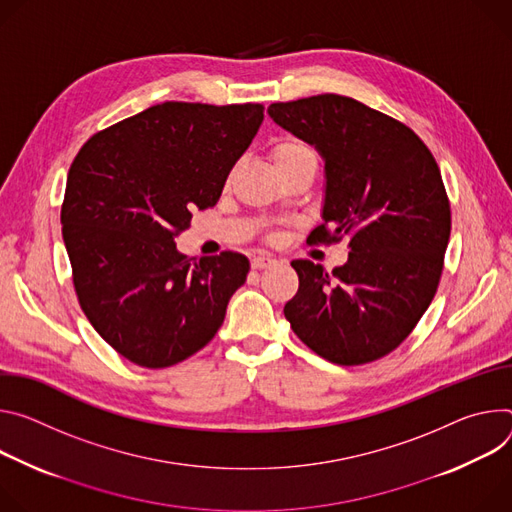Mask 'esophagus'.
I'll list each match as a JSON object with an SVG mask.
<instances>
[{
  "label": "esophagus",
  "mask_w": 512,
  "mask_h": 512,
  "mask_svg": "<svg viewBox=\"0 0 512 512\" xmlns=\"http://www.w3.org/2000/svg\"><path fill=\"white\" fill-rule=\"evenodd\" d=\"M270 266H276V258H270V256H254L252 258V268H256V270L270 268Z\"/></svg>",
  "instance_id": "esophagus-1"
}]
</instances>
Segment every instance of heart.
Wrapping results in <instances>:
<instances>
[{
    "instance_id": "heart-1",
    "label": "heart",
    "mask_w": 512,
    "mask_h": 512,
    "mask_svg": "<svg viewBox=\"0 0 512 512\" xmlns=\"http://www.w3.org/2000/svg\"><path fill=\"white\" fill-rule=\"evenodd\" d=\"M270 156H272L274 166H276V170H278V168L287 166V164H291V162H295V160H299V158H303V156H313V152H311V148H309L307 144H303L301 140L287 138V140H280V142L274 144Z\"/></svg>"
}]
</instances>
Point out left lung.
<instances>
[{
    "label": "left lung",
    "instance_id": "obj_1",
    "mask_svg": "<svg viewBox=\"0 0 512 512\" xmlns=\"http://www.w3.org/2000/svg\"><path fill=\"white\" fill-rule=\"evenodd\" d=\"M270 118L325 162L323 223L307 244L348 240L331 274L293 260L299 291L285 317L317 356L360 366L399 348L431 305L451 232L439 166L405 124L352 97L272 103Z\"/></svg>",
    "mask_w": 512,
    "mask_h": 512
}]
</instances>
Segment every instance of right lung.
<instances>
[{"instance_id": "1", "label": "right lung", "mask_w": 512, "mask_h": 512, "mask_svg": "<svg viewBox=\"0 0 512 512\" xmlns=\"http://www.w3.org/2000/svg\"><path fill=\"white\" fill-rule=\"evenodd\" d=\"M264 120V105L164 101L91 136L61 207L79 305L95 331L142 368L205 348L246 282L238 252L187 258L175 238L213 207Z\"/></svg>"}]
</instances>
